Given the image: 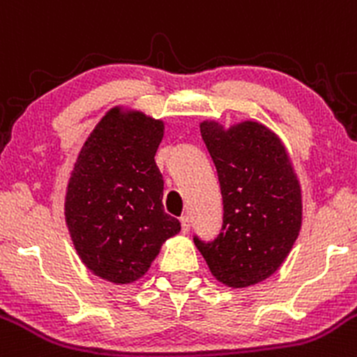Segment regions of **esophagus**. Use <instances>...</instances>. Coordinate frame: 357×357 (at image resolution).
Returning <instances> with one entry per match:
<instances>
[{
    "instance_id": "obj_1",
    "label": "esophagus",
    "mask_w": 357,
    "mask_h": 357,
    "mask_svg": "<svg viewBox=\"0 0 357 357\" xmlns=\"http://www.w3.org/2000/svg\"><path fill=\"white\" fill-rule=\"evenodd\" d=\"M190 227H191V222H190V217H188V215L181 217V231H183V234H188Z\"/></svg>"
}]
</instances>
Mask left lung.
Returning <instances> with one entry per match:
<instances>
[{"instance_id": "obj_1", "label": "left lung", "mask_w": 357, "mask_h": 357, "mask_svg": "<svg viewBox=\"0 0 357 357\" xmlns=\"http://www.w3.org/2000/svg\"><path fill=\"white\" fill-rule=\"evenodd\" d=\"M200 133L222 193V229L193 241L210 272L229 287H248L277 272L301 229V188L273 131L257 121L224 130L204 121Z\"/></svg>"}]
</instances>
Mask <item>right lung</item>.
Returning <instances> with one entry per match:
<instances>
[{
	"label": "right lung",
	"mask_w": 357,
	"mask_h": 357,
	"mask_svg": "<svg viewBox=\"0 0 357 357\" xmlns=\"http://www.w3.org/2000/svg\"><path fill=\"white\" fill-rule=\"evenodd\" d=\"M164 123L114 107L90 133L65 202L71 241L85 267L114 284L147 272L160 246L181 231L164 212L155 157Z\"/></svg>",
	"instance_id": "add662e5"
}]
</instances>
